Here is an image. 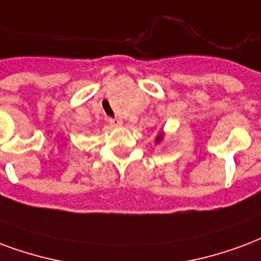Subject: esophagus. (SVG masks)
I'll use <instances>...</instances> for the list:
<instances>
[{
	"label": "esophagus",
	"instance_id": "1",
	"mask_svg": "<svg viewBox=\"0 0 261 261\" xmlns=\"http://www.w3.org/2000/svg\"><path fill=\"white\" fill-rule=\"evenodd\" d=\"M109 124L113 125V127H120L123 121H121L120 117H115V119H109Z\"/></svg>",
	"mask_w": 261,
	"mask_h": 261
}]
</instances>
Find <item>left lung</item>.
Returning <instances> with one entry per match:
<instances>
[{"instance_id":"8db88e82","label":"left lung","mask_w":261,"mask_h":261,"mask_svg":"<svg viewBox=\"0 0 261 261\" xmlns=\"http://www.w3.org/2000/svg\"><path fill=\"white\" fill-rule=\"evenodd\" d=\"M163 138H165V133L162 131V133H159V134L156 136V144H160V142L163 141Z\"/></svg>"}]
</instances>
